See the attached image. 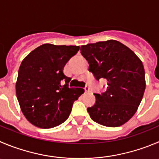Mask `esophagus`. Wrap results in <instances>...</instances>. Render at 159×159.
Returning <instances> with one entry per match:
<instances>
[{
  "instance_id": "obj_1",
  "label": "esophagus",
  "mask_w": 159,
  "mask_h": 159,
  "mask_svg": "<svg viewBox=\"0 0 159 159\" xmlns=\"http://www.w3.org/2000/svg\"><path fill=\"white\" fill-rule=\"evenodd\" d=\"M84 92H85V93H89V92H90L89 87V86L84 87Z\"/></svg>"
}]
</instances>
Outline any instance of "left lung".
<instances>
[{
    "label": "left lung",
    "mask_w": 159,
    "mask_h": 159,
    "mask_svg": "<svg viewBox=\"0 0 159 159\" xmlns=\"http://www.w3.org/2000/svg\"><path fill=\"white\" fill-rule=\"evenodd\" d=\"M81 53L95 78L107 81L106 91L94 93L96 103L87 108L90 118L104 126L122 125L136 113L144 93L145 72L141 60L127 46L115 40L82 45Z\"/></svg>",
    "instance_id": "1"
}]
</instances>
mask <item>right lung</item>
<instances>
[{"label": "right lung", "mask_w": 159, "mask_h": 159, "mask_svg": "<svg viewBox=\"0 0 159 159\" xmlns=\"http://www.w3.org/2000/svg\"><path fill=\"white\" fill-rule=\"evenodd\" d=\"M79 46L44 44L33 50L19 66L16 84L19 106L26 119L42 129L56 127L64 122L73 103L84 90L70 88V78L63 67ZM62 80L65 84L62 86Z\"/></svg>", "instance_id": "obj_1"}]
</instances>
